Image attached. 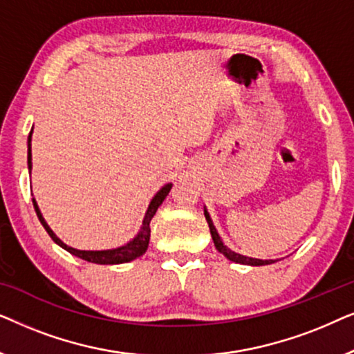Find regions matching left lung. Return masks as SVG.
Masks as SVG:
<instances>
[{
	"instance_id": "1",
	"label": "left lung",
	"mask_w": 354,
	"mask_h": 354,
	"mask_svg": "<svg viewBox=\"0 0 354 354\" xmlns=\"http://www.w3.org/2000/svg\"><path fill=\"white\" fill-rule=\"evenodd\" d=\"M205 216H206L207 225H209V232H211L212 241H214L217 251L224 254L227 259L232 261V263L246 264V266H268V264H272V263H275V261H277V259H258V258H250V256H243V254L236 253V251H234V250H230L229 246H225L224 241H222L219 232H217L214 222H212L209 212H207V209H206V206H205Z\"/></svg>"
}]
</instances>
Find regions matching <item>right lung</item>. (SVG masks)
I'll return each mask as SVG.
<instances>
[{
	"label": "right lung",
	"mask_w": 354,
	"mask_h": 354,
	"mask_svg": "<svg viewBox=\"0 0 354 354\" xmlns=\"http://www.w3.org/2000/svg\"><path fill=\"white\" fill-rule=\"evenodd\" d=\"M32 133H33V127L28 133L27 138V166H28V172H32ZM172 183H166L159 188V192L151 198L149 205L147 207V212H145V217L142 221V227H140L138 234L133 236L132 240L127 241V243L122 246H118V248H111V250H77L72 248V246L66 245L59 236H57L55 232L51 230V227L46 224L45 217H43L40 207H38L35 198H33V207H35V212L40 219L41 225L45 227V230L48 232V235L51 236L53 241L64 248L66 251H69L71 254L77 256V258L88 261V263H95V264H122V263H130V261L137 259L138 256L145 254V251L148 250V243H149V234H151V229H149V222H151L153 216L156 214L158 207L162 205V201L166 200V196L171 192Z\"/></svg>",
	"instance_id": "right-lung-1"
}]
</instances>
